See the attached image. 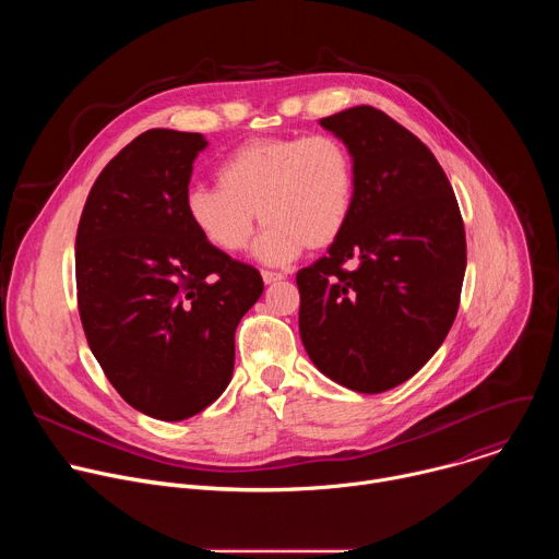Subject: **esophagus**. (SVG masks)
<instances>
[{"mask_svg":"<svg viewBox=\"0 0 559 559\" xmlns=\"http://www.w3.org/2000/svg\"><path fill=\"white\" fill-rule=\"evenodd\" d=\"M285 276L283 274H278V272H263V281H265V285H274V283H278V281H283Z\"/></svg>","mask_w":559,"mask_h":559,"instance_id":"esophagus-1","label":"esophagus"}]
</instances>
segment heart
<instances>
[{
	"label": "heart",
	"instance_id": "obj_1",
	"mask_svg": "<svg viewBox=\"0 0 559 559\" xmlns=\"http://www.w3.org/2000/svg\"><path fill=\"white\" fill-rule=\"evenodd\" d=\"M356 173L347 145L332 134L270 136L236 147L218 166V186H190L186 212L205 241L243 252L261 221L257 257L285 265L305 248L332 246L349 223Z\"/></svg>",
	"mask_w": 559,
	"mask_h": 559
}]
</instances>
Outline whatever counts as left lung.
<instances>
[{
	"label": "left lung",
	"mask_w": 559,
	"mask_h": 559,
	"mask_svg": "<svg viewBox=\"0 0 559 559\" xmlns=\"http://www.w3.org/2000/svg\"><path fill=\"white\" fill-rule=\"evenodd\" d=\"M321 126L347 145L356 188L328 257L296 274L298 330L328 378L382 393L423 369L455 321L464 225L431 150L382 110L356 106Z\"/></svg>",
	"instance_id": "obj_1"
}]
</instances>
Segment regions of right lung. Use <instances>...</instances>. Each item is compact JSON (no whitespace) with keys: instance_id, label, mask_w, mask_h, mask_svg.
<instances>
[{"instance_id":"obj_1","label":"right lung","mask_w":559,"mask_h":559,"mask_svg":"<svg viewBox=\"0 0 559 559\" xmlns=\"http://www.w3.org/2000/svg\"><path fill=\"white\" fill-rule=\"evenodd\" d=\"M205 145L199 132L139 134L97 177L74 243L91 352L130 407L166 423L225 391L234 332L263 294L259 270L212 248L188 218Z\"/></svg>"}]
</instances>
